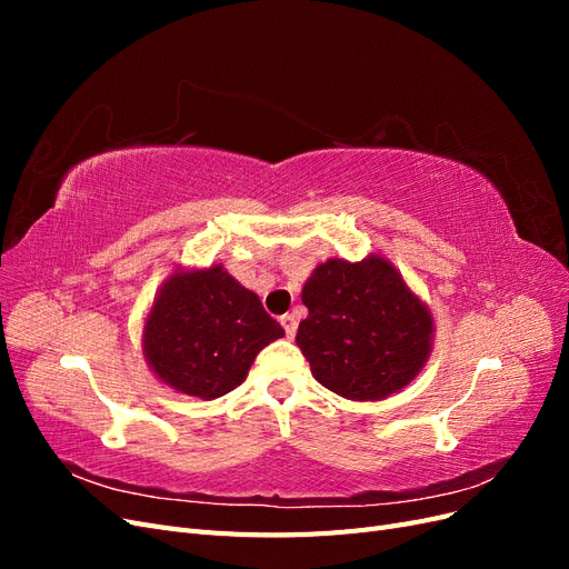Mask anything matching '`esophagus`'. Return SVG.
<instances>
[{
    "label": "esophagus",
    "mask_w": 569,
    "mask_h": 569,
    "mask_svg": "<svg viewBox=\"0 0 569 569\" xmlns=\"http://www.w3.org/2000/svg\"><path fill=\"white\" fill-rule=\"evenodd\" d=\"M280 322H282V327H284V332H287V337H289V339L297 335V327H299V322H297V316L287 313V316H282V318H280Z\"/></svg>",
    "instance_id": "34e87169"
}]
</instances>
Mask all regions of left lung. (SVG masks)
<instances>
[{
    "instance_id": "8db88e82",
    "label": "left lung",
    "mask_w": 569,
    "mask_h": 569,
    "mask_svg": "<svg viewBox=\"0 0 569 569\" xmlns=\"http://www.w3.org/2000/svg\"><path fill=\"white\" fill-rule=\"evenodd\" d=\"M301 301L308 318L299 322V349L316 380L343 399L399 393L432 353V311L380 253L316 266Z\"/></svg>"
}]
</instances>
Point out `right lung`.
<instances>
[{"instance_id": "right-lung-1", "label": "right lung", "mask_w": 569, "mask_h": 569, "mask_svg": "<svg viewBox=\"0 0 569 569\" xmlns=\"http://www.w3.org/2000/svg\"><path fill=\"white\" fill-rule=\"evenodd\" d=\"M284 337L251 289L220 263L178 268L142 327L147 366L178 393L213 401L242 385L258 351Z\"/></svg>"}]
</instances>
